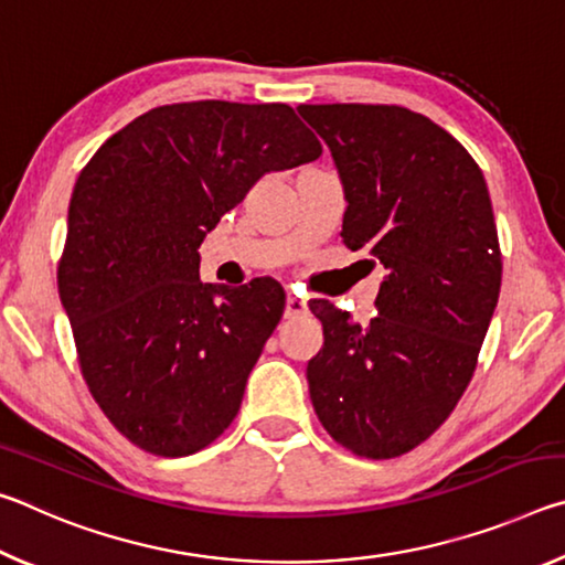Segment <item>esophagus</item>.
I'll return each instance as SVG.
<instances>
[{
    "mask_svg": "<svg viewBox=\"0 0 565 565\" xmlns=\"http://www.w3.org/2000/svg\"><path fill=\"white\" fill-rule=\"evenodd\" d=\"M306 313H309V303H306V299H301V296L296 294L286 296V317L296 319V317H306Z\"/></svg>",
    "mask_w": 565,
    "mask_h": 565,
    "instance_id": "esophagus-1",
    "label": "esophagus"
}]
</instances>
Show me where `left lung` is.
<instances>
[{
  "label": "left lung",
  "instance_id": "obj_1",
  "mask_svg": "<svg viewBox=\"0 0 565 565\" xmlns=\"http://www.w3.org/2000/svg\"><path fill=\"white\" fill-rule=\"evenodd\" d=\"M347 196L341 236L384 264L376 317L311 311L323 347L306 366L333 441L394 458L426 441L473 376L501 291V248L486 179L451 134L388 104H301Z\"/></svg>",
  "mask_w": 565,
  "mask_h": 565
}]
</instances>
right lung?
Returning a JSON list of instances; mask_svg holds the SVG:
<instances>
[{
	"label": "right lung",
	"mask_w": 565,
	"mask_h": 565,
	"mask_svg": "<svg viewBox=\"0 0 565 565\" xmlns=\"http://www.w3.org/2000/svg\"><path fill=\"white\" fill-rule=\"evenodd\" d=\"M321 157L286 104H167L76 179L56 271L84 381L131 444L189 456L222 436L284 313L274 279H199L204 236L256 181Z\"/></svg>",
	"instance_id": "add662e5"
}]
</instances>
